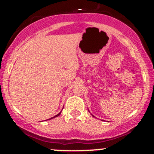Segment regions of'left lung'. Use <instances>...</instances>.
<instances>
[{
    "label": "left lung",
    "mask_w": 154,
    "mask_h": 154,
    "mask_svg": "<svg viewBox=\"0 0 154 154\" xmlns=\"http://www.w3.org/2000/svg\"><path fill=\"white\" fill-rule=\"evenodd\" d=\"M92 116H93V117H95V116H93V115H92Z\"/></svg>",
    "instance_id": "obj_1"
}]
</instances>
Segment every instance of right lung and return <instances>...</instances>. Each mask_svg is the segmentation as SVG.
<instances>
[{"instance_id":"1","label":"right lung","mask_w":154,"mask_h":154,"mask_svg":"<svg viewBox=\"0 0 154 154\" xmlns=\"http://www.w3.org/2000/svg\"><path fill=\"white\" fill-rule=\"evenodd\" d=\"M61 112H60V113H59V114H57V115L54 116V117H52V118H50V119H54V118H55V117H57V116H59L60 115V114H61Z\"/></svg>"}]
</instances>
